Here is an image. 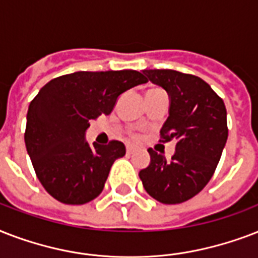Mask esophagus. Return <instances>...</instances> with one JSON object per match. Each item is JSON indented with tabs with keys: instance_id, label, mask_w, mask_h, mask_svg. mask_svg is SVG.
<instances>
[{
	"instance_id": "34e87169",
	"label": "esophagus",
	"mask_w": 258,
	"mask_h": 258,
	"mask_svg": "<svg viewBox=\"0 0 258 258\" xmlns=\"http://www.w3.org/2000/svg\"><path fill=\"white\" fill-rule=\"evenodd\" d=\"M135 151H138L137 146H131V145L127 146V154H134Z\"/></svg>"
}]
</instances>
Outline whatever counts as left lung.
I'll use <instances>...</instances> for the list:
<instances>
[{
    "label": "left lung",
    "mask_w": 258,
    "mask_h": 258,
    "mask_svg": "<svg viewBox=\"0 0 258 258\" xmlns=\"http://www.w3.org/2000/svg\"><path fill=\"white\" fill-rule=\"evenodd\" d=\"M147 80L170 99L162 142H176L171 161L149 149L150 165L139 171L143 187L166 205L182 204L212 179L228 141L224 100L201 78L171 70H145Z\"/></svg>",
    "instance_id": "obj_1"
}]
</instances>
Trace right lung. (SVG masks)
Wrapping results in <instances>:
<instances>
[{"mask_svg":"<svg viewBox=\"0 0 258 258\" xmlns=\"http://www.w3.org/2000/svg\"><path fill=\"white\" fill-rule=\"evenodd\" d=\"M147 82L138 71L75 72L46 83L28 108L25 146L41 184L62 204L83 205L104 187L124 145H89V120L109 115L117 97Z\"/></svg>","mask_w":258,"mask_h":258,"instance_id":"add662e5","label":"right lung"}]
</instances>
